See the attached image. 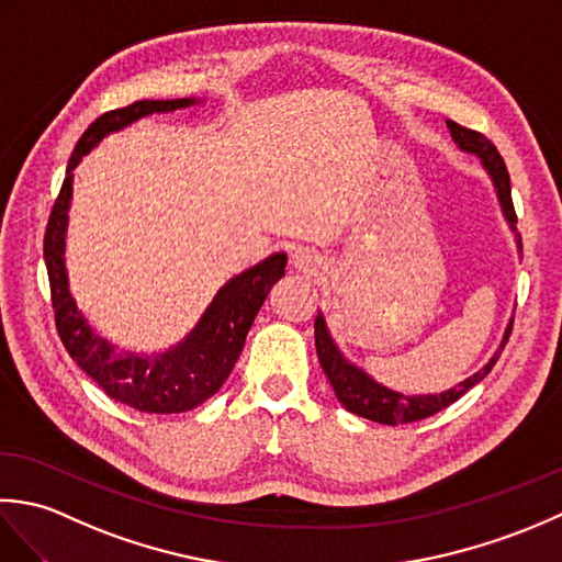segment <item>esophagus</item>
Wrapping results in <instances>:
<instances>
[{"label": "esophagus", "instance_id": "1", "mask_svg": "<svg viewBox=\"0 0 562 562\" xmlns=\"http://www.w3.org/2000/svg\"><path fill=\"white\" fill-rule=\"evenodd\" d=\"M290 262H292L294 270H300V272H314V270L321 266V258H318L316 254H312V250L300 248V250H294Z\"/></svg>", "mask_w": 562, "mask_h": 562}]
</instances>
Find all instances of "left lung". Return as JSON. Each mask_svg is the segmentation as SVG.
<instances>
[{
    "label": "left lung",
    "instance_id": "left-lung-1",
    "mask_svg": "<svg viewBox=\"0 0 562 562\" xmlns=\"http://www.w3.org/2000/svg\"><path fill=\"white\" fill-rule=\"evenodd\" d=\"M447 125L451 130L453 142H457L461 149L479 154L487 173L493 176V183L497 188V195H499V202H503L507 220L515 224L517 212H515V202H512L509 173H507L505 159L499 157L497 147L483 133H475V130H471V127H463L453 121H447ZM509 333H512V324L507 328L503 348L507 345ZM316 352H318V362H321V367H324L333 391H336V396L345 405V408L355 415L367 417V420L381 423V425L415 423V420H423V417H429V415L449 408V405L457 403L465 391L473 389L479 381H483L487 374H491V369L495 367L497 357H499V352H495L493 360L487 362L479 374H473L471 379L461 381L457 389L439 393V396H415L413 398V396H401V393H393L384 386H379L376 381H372L362 372V369H357L348 360H342V355L338 352V348L333 345V340L328 336L324 316L316 318Z\"/></svg>",
    "mask_w": 562,
    "mask_h": 562
}]
</instances>
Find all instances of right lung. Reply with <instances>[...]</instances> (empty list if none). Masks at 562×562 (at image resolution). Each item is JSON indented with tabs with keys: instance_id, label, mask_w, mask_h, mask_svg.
I'll return each mask as SVG.
<instances>
[{
	"instance_id": "add662e5",
	"label": "right lung",
	"mask_w": 562,
	"mask_h": 562,
	"mask_svg": "<svg viewBox=\"0 0 562 562\" xmlns=\"http://www.w3.org/2000/svg\"><path fill=\"white\" fill-rule=\"evenodd\" d=\"M193 99L176 101H135L125 109H115L99 115L79 137L67 164L63 188L53 202L50 220L45 226L43 254L50 280V302L55 312V328L69 352L83 372L109 393L117 403H125L139 413H186L205 403L212 393L232 374V369L244 350V342L254 318L260 312L270 288L284 274L288 256L274 254L234 278L214 296L212 306L202 316L190 338L176 350L161 357H137L117 352L113 345L93 336L83 324L81 314L71 302L63 266L65 224L71 195V169L83 154L91 151L99 142L130 125L142 115L166 113L186 109Z\"/></svg>"
}]
</instances>
